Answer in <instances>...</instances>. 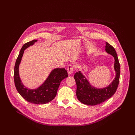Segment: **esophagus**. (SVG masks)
<instances>
[{"label": "esophagus", "mask_w": 135, "mask_h": 135, "mask_svg": "<svg viewBox=\"0 0 135 135\" xmlns=\"http://www.w3.org/2000/svg\"><path fill=\"white\" fill-rule=\"evenodd\" d=\"M67 70L69 75H71L73 74V71H74V67L71 65H69L68 66Z\"/></svg>", "instance_id": "esophagus-1"}]
</instances>
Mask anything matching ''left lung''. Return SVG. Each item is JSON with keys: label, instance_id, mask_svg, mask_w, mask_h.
<instances>
[{"label": "left lung", "instance_id": "left-lung-1", "mask_svg": "<svg viewBox=\"0 0 135 135\" xmlns=\"http://www.w3.org/2000/svg\"><path fill=\"white\" fill-rule=\"evenodd\" d=\"M105 51L112 55L115 59L114 69L116 72L115 79L108 87L97 89L92 87L80 71L76 73L74 79L76 84V95L80 102L88 105L100 104L111 97L116 92L119 82L120 64L114 48L108 42H106Z\"/></svg>", "mask_w": 135, "mask_h": 135}]
</instances>
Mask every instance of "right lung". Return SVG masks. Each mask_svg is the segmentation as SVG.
<instances>
[{
  "instance_id": "right-lung-1",
  "label": "right lung",
  "mask_w": 135,
  "mask_h": 135,
  "mask_svg": "<svg viewBox=\"0 0 135 135\" xmlns=\"http://www.w3.org/2000/svg\"><path fill=\"white\" fill-rule=\"evenodd\" d=\"M36 40H32L23 44L16 60L14 68L15 84L18 92L27 101L35 104H44L51 101L57 95L61 81L68 76L64 68L53 70L44 83L35 89H28L24 87L19 76V65L21 61L24 50L33 45Z\"/></svg>"
}]
</instances>
